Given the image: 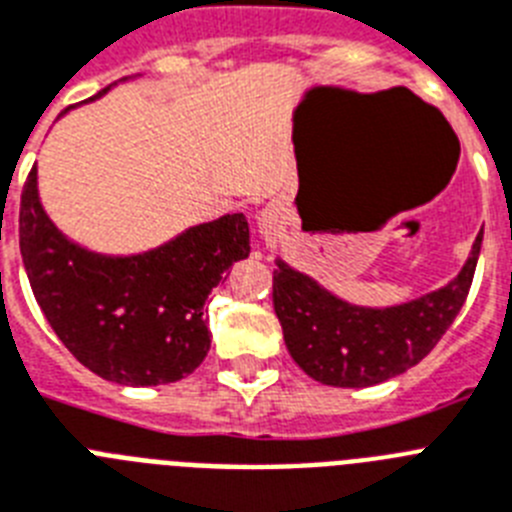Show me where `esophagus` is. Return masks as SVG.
Returning a JSON list of instances; mask_svg holds the SVG:
<instances>
[{
	"label": "esophagus",
	"instance_id": "1",
	"mask_svg": "<svg viewBox=\"0 0 512 512\" xmlns=\"http://www.w3.org/2000/svg\"><path fill=\"white\" fill-rule=\"evenodd\" d=\"M281 229H283V213L278 206H265L260 211V216H257V231H260L262 242L268 244V247H273L275 242H278V237H281Z\"/></svg>",
	"mask_w": 512,
	"mask_h": 512
}]
</instances>
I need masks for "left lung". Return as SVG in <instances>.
I'll use <instances>...</instances> for the list:
<instances>
[{
    "instance_id": "8db88e82",
    "label": "left lung",
    "mask_w": 512,
    "mask_h": 512,
    "mask_svg": "<svg viewBox=\"0 0 512 512\" xmlns=\"http://www.w3.org/2000/svg\"><path fill=\"white\" fill-rule=\"evenodd\" d=\"M479 250L482 231L448 286L384 309L348 304L278 257L273 306L288 353L306 376L327 386L363 389L394 379L417 366L446 335L469 296Z\"/></svg>"
}]
</instances>
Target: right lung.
Here are the masks:
<instances>
[{
    "mask_svg": "<svg viewBox=\"0 0 512 512\" xmlns=\"http://www.w3.org/2000/svg\"><path fill=\"white\" fill-rule=\"evenodd\" d=\"M20 252L35 301L82 366L115 384L159 386L206 358V299L250 255V226L244 213H226L149 252L100 255L48 219L33 167L20 201Z\"/></svg>",
    "mask_w": 512,
    "mask_h": 512,
    "instance_id": "right-lung-1",
    "label": "right lung"
}]
</instances>
